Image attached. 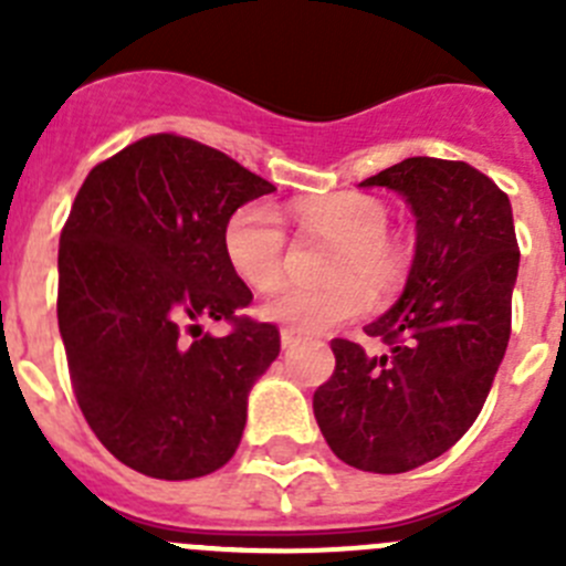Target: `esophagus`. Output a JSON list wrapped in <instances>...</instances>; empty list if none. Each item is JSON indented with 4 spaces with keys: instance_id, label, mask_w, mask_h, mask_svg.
<instances>
[{
    "instance_id": "1",
    "label": "esophagus",
    "mask_w": 566,
    "mask_h": 566,
    "mask_svg": "<svg viewBox=\"0 0 566 566\" xmlns=\"http://www.w3.org/2000/svg\"><path fill=\"white\" fill-rule=\"evenodd\" d=\"M297 332L294 328H280V345L283 348H292V345H297Z\"/></svg>"
}]
</instances>
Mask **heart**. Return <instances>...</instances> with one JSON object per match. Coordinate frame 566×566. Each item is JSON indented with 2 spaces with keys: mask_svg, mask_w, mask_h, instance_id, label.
Listing matches in <instances>:
<instances>
[{
  "mask_svg": "<svg viewBox=\"0 0 566 566\" xmlns=\"http://www.w3.org/2000/svg\"><path fill=\"white\" fill-rule=\"evenodd\" d=\"M294 218L308 234L332 240L326 274L319 289H286L263 306V317L286 323L297 332L319 334L359 317L371 306V292L391 294L402 286L408 258L397 240L388 238V209L377 195L345 189L294 203ZM286 232L274 207L263 201L234 209L223 227V254L238 280L254 292H272L283 280ZM366 282L363 284L361 280Z\"/></svg>",
  "mask_w": 566,
  "mask_h": 566,
  "instance_id": "1",
  "label": "heart"
}]
</instances>
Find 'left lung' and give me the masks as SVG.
Segmentation results:
<instances>
[{
  "label": "left lung",
  "mask_w": 566,
  "mask_h": 566,
  "mask_svg": "<svg viewBox=\"0 0 566 566\" xmlns=\"http://www.w3.org/2000/svg\"><path fill=\"white\" fill-rule=\"evenodd\" d=\"M359 187H385L417 218L405 289L365 326L391 352L332 339L337 365L314 391L328 448L357 470L405 473L476 422L510 339L518 243L510 198L464 161L405 158Z\"/></svg>",
  "instance_id": "obj_1"
}]
</instances>
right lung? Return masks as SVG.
I'll list each match as a JSON object with an SVG mask.
<instances>
[{
	"label": "right lung",
	"instance_id": "obj_1",
	"mask_svg": "<svg viewBox=\"0 0 566 566\" xmlns=\"http://www.w3.org/2000/svg\"><path fill=\"white\" fill-rule=\"evenodd\" d=\"M274 192L229 155L147 135L93 167L59 238V332L70 382L98 442L144 476L223 468L280 332L234 312L252 292L229 269L223 227ZM201 318H227L212 338Z\"/></svg>",
	"mask_w": 566,
	"mask_h": 566
}]
</instances>
